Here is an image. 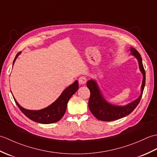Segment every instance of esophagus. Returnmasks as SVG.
Here are the masks:
<instances>
[{"label":"esophagus","instance_id":"1","mask_svg":"<svg viewBox=\"0 0 157 157\" xmlns=\"http://www.w3.org/2000/svg\"><path fill=\"white\" fill-rule=\"evenodd\" d=\"M86 82H87V79H86V78L84 76H82L79 78V84L84 85L86 84Z\"/></svg>","mask_w":157,"mask_h":157}]
</instances>
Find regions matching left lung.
<instances>
[{"mask_svg":"<svg viewBox=\"0 0 157 157\" xmlns=\"http://www.w3.org/2000/svg\"><path fill=\"white\" fill-rule=\"evenodd\" d=\"M131 54L138 59L139 67L143 75V80L141 87V94L139 97L131 103L125 106H116L110 104L103 98L98 86L95 80H89L87 86L90 91V96L88 101V106L91 113L96 119L103 121H111L124 117L130 114L140 101L146 82V73L142 64L141 55L134 48H130Z\"/></svg>","mask_w":157,"mask_h":157,"instance_id":"8db88e82","label":"left lung"}]
</instances>
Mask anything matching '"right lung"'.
<instances>
[{
    "instance_id": "add662e5",
    "label": "right lung",
    "mask_w": 157,
    "mask_h": 157,
    "mask_svg": "<svg viewBox=\"0 0 157 157\" xmlns=\"http://www.w3.org/2000/svg\"><path fill=\"white\" fill-rule=\"evenodd\" d=\"M20 53L21 52L17 54L13 64H14L16 59L20 55ZM78 88V82L76 80L73 84L67 88L57 100L52 105L48 106V107L38 110V111H32V110L23 108L19 105L15 98L14 100L16 105H17L21 112L29 119L35 122L43 123V124H49V123L57 122L63 117L66 111L67 105L69 98L75 94Z\"/></svg>"
}]
</instances>
